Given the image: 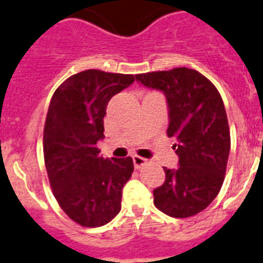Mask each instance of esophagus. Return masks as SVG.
Segmentation results:
<instances>
[{"instance_id":"34e87169","label":"esophagus","mask_w":263,"mask_h":263,"mask_svg":"<svg viewBox=\"0 0 263 263\" xmlns=\"http://www.w3.org/2000/svg\"><path fill=\"white\" fill-rule=\"evenodd\" d=\"M132 160H134V165H135V168H142L143 165L147 164V159L142 158V156L134 155L132 156Z\"/></svg>"}]
</instances>
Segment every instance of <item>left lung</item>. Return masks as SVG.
<instances>
[{
  "label": "left lung",
  "instance_id": "obj_1",
  "mask_svg": "<svg viewBox=\"0 0 263 263\" xmlns=\"http://www.w3.org/2000/svg\"><path fill=\"white\" fill-rule=\"evenodd\" d=\"M139 83L162 90L168 105V138L175 139L178 168L164 167L165 180L154 190L156 209L173 218L204 210L219 193L230 152V128L219 92L190 68L136 74Z\"/></svg>",
  "mask_w": 263,
  "mask_h": 263
}]
</instances>
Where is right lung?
<instances>
[{
    "label": "right lung",
    "instance_id": "add662e5",
    "mask_svg": "<svg viewBox=\"0 0 263 263\" xmlns=\"http://www.w3.org/2000/svg\"><path fill=\"white\" fill-rule=\"evenodd\" d=\"M134 74L88 69L68 77L50 100L44 127V159L53 195L68 217L84 227L111 222L134 173L131 156L104 159V116L112 96L129 87Z\"/></svg>",
    "mask_w": 263,
    "mask_h": 263
}]
</instances>
